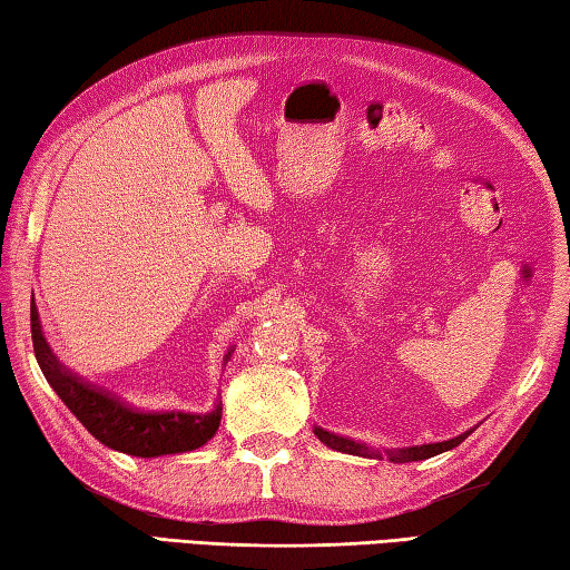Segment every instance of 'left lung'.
Wrapping results in <instances>:
<instances>
[{"mask_svg":"<svg viewBox=\"0 0 570 570\" xmlns=\"http://www.w3.org/2000/svg\"><path fill=\"white\" fill-rule=\"evenodd\" d=\"M475 428L471 431H465L455 438H448V441H438V443H421V445H407V448H397V451H385V455L391 458L393 463H411V461H425V458H433L438 453H445L451 451V448L461 445L468 435H471ZM315 435L321 438V443H325L327 448H333V451H341V453H351V455H363V458H381V453H373L367 451L363 443L353 441V438H343V435H335V433H327L323 428H315Z\"/></svg>","mask_w":570,"mask_h":570,"instance_id":"left-lung-1","label":"left lung"}]
</instances>
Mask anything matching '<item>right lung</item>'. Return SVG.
Returning <instances> with one entry per match:
<instances>
[{
	"mask_svg": "<svg viewBox=\"0 0 570 570\" xmlns=\"http://www.w3.org/2000/svg\"><path fill=\"white\" fill-rule=\"evenodd\" d=\"M32 343L37 363L42 367L47 383L62 397V403L75 417L92 433L99 443L112 451L157 458L187 453L205 445L217 433L223 407L215 405L209 413H183V411H142L127 405L107 391L89 385L82 377L57 361L52 347L47 345L42 325L32 301Z\"/></svg>",
	"mask_w": 570,
	"mask_h": 570,
	"instance_id": "1",
	"label": "right lung"
}]
</instances>
